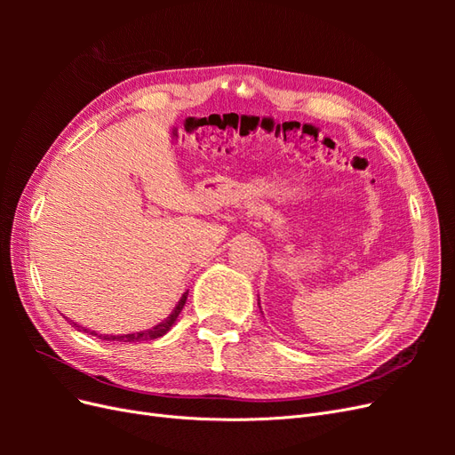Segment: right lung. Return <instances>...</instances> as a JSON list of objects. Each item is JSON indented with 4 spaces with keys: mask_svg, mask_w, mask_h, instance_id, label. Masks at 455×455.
<instances>
[{
    "mask_svg": "<svg viewBox=\"0 0 455 455\" xmlns=\"http://www.w3.org/2000/svg\"><path fill=\"white\" fill-rule=\"evenodd\" d=\"M186 299H188V292L180 298V301H178V306L174 307V311L167 316V319H164L161 324H157V326H154L151 330H146V332H136V334H123V336H102V334H96V332H91L92 336H96V338H100V339H108V341H129V343H132V341H149V339H157V338H161V336H164L169 332V328L174 324V321L178 319V315H180V311H182V307H184V304H186ZM76 328H79L77 324H74ZM84 330V332H87V328H81Z\"/></svg>",
    "mask_w": 455,
    "mask_h": 455,
    "instance_id": "add662e5",
    "label": "right lung"
}]
</instances>
